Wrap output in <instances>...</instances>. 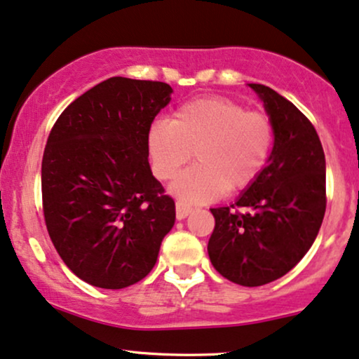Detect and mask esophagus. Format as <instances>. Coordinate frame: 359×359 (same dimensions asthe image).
<instances>
[{"label": "esophagus", "instance_id": "obj_1", "mask_svg": "<svg viewBox=\"0 0 359 359\" xmlns=\"http://www.w3.org/2000/svg\"><path fill=\"white\" fill-rule=\"evenodd\" d=\"M191 211H193V208L187 205V203L176 201V218L178 219H184L189 213H191Z\"/></svg>", "mask_w": 359, "mask_h": 359}]
</instances>
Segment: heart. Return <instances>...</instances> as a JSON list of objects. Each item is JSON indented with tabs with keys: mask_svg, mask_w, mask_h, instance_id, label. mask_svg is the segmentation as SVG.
I'll return each instance as SVG.
<instances>
[{
	"mask_svg": "<svg viewBox=\"0 0 359 359\" xmlns=\"http://www.w3.org/2000/svg\"><path fill=\"white\" fill-rule=\"evenodd\" d=\"M274 126L264 113L224 96L187 101L171 121L156 119L146 133L154 178L171 180L191 159L198 163L172 181L171 191L188 203H206L258 181L271 158Z\"/></svg>",
	"mask_w": 359,
	"mask_h": 359,
	"instance_id": "1",
	"label": "heart"
}]
</instances>
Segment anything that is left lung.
Wrapping results in <instances>:
<instances>
[{"instance_id":"1","label":"left lung","mask_w":359,"mask_h":359,"mask_svg":"<svg viewBox=\"0 0 359 359\" xmlns=\"http://www.w3.org/2000/svg\"><path fill=\"white\" fill-rule=\"evenodd\" d=\"M274 126L263 175L231 206L211 208L208 255L216 271L241 286L285 276L308 253L326 211V161L320 136L296 106L251 83Z\"/></svg>"}]
</instances>
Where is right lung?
I'll list each match as a JSON object with an SVG mask.
<instances>
[{"label":"right lung","mask_w":359,"mask_h":359,"mask_svg":"<svg viewBox=\"0 0 359 359\" xmlns=\"http://www.w3.org/2000/svg\"><path fill=\"white\" fill-rule=\"evenodd\" d=\"M171 93L161 81L113 76L74 100L48 136L44 223L66 266L93 286L121 290L143 280L175 224V201L146 149Z\"/></svg>","instance_id":"obj_1"}]
</instances>
